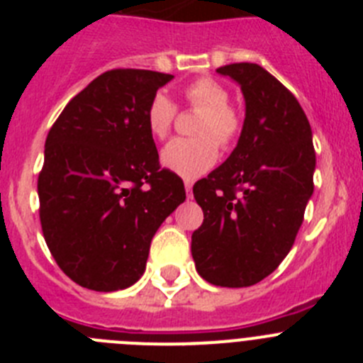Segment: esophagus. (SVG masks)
<instances>
[{"label": "esophagus", "mask_w": 363, "mask_h": 363, "mask_svg": "<svg viewBox=\"0 0 363 363\" xmlns=\"http://www.w3.org/2000/svg\"><path fill=\"white\" fill-rule=\"evenodd\" d=\"M185 192H187L189 198L192 196V182H191V179H187V182H185Z\"/></svg>", "instance_id": "obj_1"}]
</instances>
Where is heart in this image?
Instances as JSON below:
<instances>
[{
  "mask_svg": "<svg viewBox=\"0 0 363 363\" xmlns=\"http://www.w3.org/2000/svg\"><path fill=\"white\" fill-rule=\"evenodd\" d=\"M184 98L189 107L201 111L194 130L201 138H176L169 142L162 152V162L169 171L192 179L216 163L218 145L229 147L236 142L242 120L236 108L229 105V91L213 78H198L189 83L184 89ZM176 114L178 107L174 101L163 92H156L147 105V129L154 138L163 140L171 134Z\"/></svg>",
  "mask_w": 363,
  "mask_h": 363,
  "instance_id": "1",
  "label": "heart"
}]
</instances>
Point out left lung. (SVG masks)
I'll list each match as a JSON object with an SVG mask.
<instances>
[{
    "mask_svg": "<svg viewBox=\"0 0 363 363\" xmlns=\"http://www.w3.org/2000/svg\"><path fill=\"white\" fill-rule=\"evenodd\" d=\"M218 72L242 86L245 121L229 158L192 187L203 223L191 252L209 284L249 287L289 255L314 191L316 152L303 108L264 67L230 63Z\"/></svg>",
    "mask_w": 363,
    "mask_h": 363,
    "instance_id": "1",
    "label": "left lung"
}]
</instances>
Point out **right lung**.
Here are the masks:
<instances>
[{"label": "right lung", "instance_id": "add662e5", "mask_svg": "<svg viewBox=\"0 0 363 363\" xmlns=\"http://www.w3.org/2000/svg\"><path fill=\"white\" fill-rule=\"evenodd\" d=\"M171 74L112 69L70 99L50 127L38 178L40 221L56 264L92 291L130 287L150 240L185 200L162 169L145 111Z\"/></svg>", "mask_w": 363, "mask_h": 363}]
</instances>
